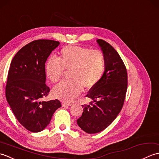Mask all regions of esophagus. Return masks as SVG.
<instances>
[{"instance_id": "obj_1", "label": "esophagus", "mask_w": 159, "mask_h": 159, "mask_svg": "<svg viewBox=\"0 0 159 159\" xmlns=\"http://www.w3.org/2000/svg\"><path fill=\"white\" fill-rule=\"evenodd\" d=\"M62 106L65 107V106H72V103L70 102H62Z\"/></svg>"}]
</instances>
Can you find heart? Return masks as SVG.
I'll return each instance as SVG.
<instances>
[{
    "label": "heart",
    "mask_w": 159,
    "mask_h": 159,
    "mask_svg": "<svg viewBox=\"0 0 159 159\" xmlns=\"http://www.w3.org/2000/svg\"><path fill=\"white\" fill-rule=\"evenodd\" d=\"M106 59L99 50L87 47L67 46L59 52L58 59L50 57L46 61L45 73L53 83L62 79L65 70H71L70 80L63 82L54 87L53 96L58 99L72 101L86 89L93 88L103 76Z\"/></svg>",
    "instance_id": "heart-1"
}]
</instances>
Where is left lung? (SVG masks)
<instances>
[{
    "instance_id": "obj_1",
    "label": "left lung",
    "mask_w": 159,
    "mask_h": 159,
    "mask_svg": "<svg viewBox=\"0 0 159 159\" xmlns=\"http://www.w3.org/2000/svg\"><path fill=\"white\" fill-rule=\"evenodd\" d=\"M97 42L105 56L106 67L100 82L86 96L92 100L85 104L77 124L87 133H97L107 128L124 105L128 86L126 66L113 47L102 39Z\"/></svg>"
}]
</instances>
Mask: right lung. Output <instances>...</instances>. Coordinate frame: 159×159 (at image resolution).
<instances>
[{"label":"right lung","instance_id":"1","mask_svg":"<svg viewBox=\"0 0 159 159\" xmlns=\"http://www.w3.org/2000/svg\"><path fill=\"white\" fill-rule=\"evenodd\" d=\"M59 42L38 39L29 43L13 57L8 72L5 95L20 124L33 133L43 130L49 124L60 101L45 102L50 88L46 85L45 63Z\"/></svg>","mask_w":159,"mask_h":159}]
</instances>
